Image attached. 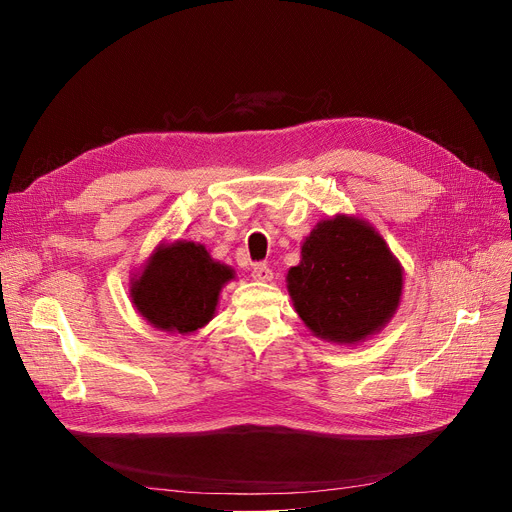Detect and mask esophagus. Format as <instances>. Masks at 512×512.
<instances>
[{
	"label": "esophagus",
	"instance_id": "esophagus-1",
	"mask_svg": "<svg viewBox=\"0 0 512 512\" xmlns=\"http://www.w3.org/2000/svg\"><path fill=\"white\" fill-rule=\"evenodd\" d=\"M253 278L259 282H270L274 278V272L267 267V263H255L253 265Z\"/></svg>",
	"mask_w": 512,
	"mask_h": 512
}]
</instances>
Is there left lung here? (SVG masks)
Listing matches in <instances>:
<instances>
[{"instance_id": "obj_1", "label": "left lung", "mask_w": 512, "mask_h": 512, "mask_svg": "<svg viewBox=\"0 0 512 512\" xmlns=\"http://www.w3.org/2000/svg\"><path fill=\"white\" fill-rule=\"evenodd\" d=\"M294 309L307 328L340 344H355L394 315L402 270L369 224L336 215L319 222L286 276Z\"/></svg>"}]
</instances>
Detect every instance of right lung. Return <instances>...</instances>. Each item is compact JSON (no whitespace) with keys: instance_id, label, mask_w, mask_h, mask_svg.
Here are the masks:
<instances>
[{"instance_id":"add662e5","label":"right lung","mask_w":512,"mask_h":512,"mask_svg":"<svg viewBox=\"0 0 512 512\" xmlns=\"http://www.w3.org/2000/svg\"><path fill=\"white\" fill-rule=\"evenodd\" d=\"M230 278V267L213 261L203 245L176 240L159 247L134 280L132 303L151 326L188 334L213 317L220 290Z\"/></svg>"}]
</instances>
